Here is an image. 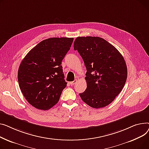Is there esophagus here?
<instances>
[{
  "label": "esophagus",
  "mask_w": 149,
  "mask_h": 149,
  "mask_svg": "<svg viewBox=\"0 0 149 149\" xmlns=\"http://www.w3.org/2000/svg\"><path fill=\"white\" fill-rule=\"evenodd\" d=\"M77 79H76V80H74V81H72V82H70V84L71 85H74L76 82H77Z\"/></svg>",
  "instance_id": "1"
}]
</instances>
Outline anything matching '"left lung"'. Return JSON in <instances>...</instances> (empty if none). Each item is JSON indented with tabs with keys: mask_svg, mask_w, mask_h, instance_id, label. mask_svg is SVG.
I'll list each match as a JSON object with an SVG mask.
<instances>
[{
	"mask_svg": "<svg viewBox=\"0 0 149 149\" xmlns=\"http://www.w3.org/2000/svg\"><path fill=\"white\" fill-rule=\"evenodd\" d=\"M74 49L86 68V88L82 100L94 108L105 107L115 99L126 83L127 69L124 58L109 42L97 37H78Z\"/></svg>",
	"mask_w": 149,
	"mask_h": 149,
	"instance_id": "left-lung-1",
	"label": "left lung"
}]
</instances>
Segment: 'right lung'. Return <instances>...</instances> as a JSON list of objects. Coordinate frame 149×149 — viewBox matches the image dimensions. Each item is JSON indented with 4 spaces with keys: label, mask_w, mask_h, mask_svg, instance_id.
Wrapping results in <instances>:
<instances>
[{
    "label": "right lung",
    "mask_w": 149,
    "mask_h": 149,
    "mask_svg": "<svg viewBox=\"0 0 149 149\" xmlns=\"http://www.w3.org/2000/svg\"><path fill=\"white\" fill-rule=\"evenodd\" d=\"M73 38H50L32 49L19 68L18 81L25 99L31 105L47 110L56 104L67 86L62 61Z\"/></svg>",
    "instance_id": "1"
}]
</instances>
